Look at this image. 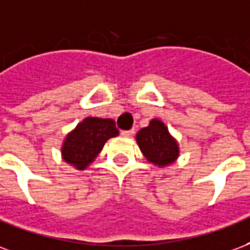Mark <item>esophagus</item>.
Segmentation results:
<instances>
[{"label": "esophagus", "instance_id": "obj_1", "mask_svg": "<svg viewBox=\"0 0 250 250\" xmlns=\"http://www.w3.org/2000/svg\"><path fill=\"white\" fill-rule=\"evenodd\" d=\"M121 134H123L124 137H132L133 134H134V129H132V130H124Z\"/></svg>", "mask_w": 250, "mask_h": 250}]
</instances>
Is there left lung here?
Returning <instances> with one entry per match:
<instances>
[{
	"mask_svg": "<svg viewBox=\"0 0 250 250\" xmlns=\"http://www.w3.org/2000/svg\"><path fill=\"white\" fill-rule=\"evenodd\" d=\"M136 141L144 157L158 167H167L177 161L180 145L160 118H153L146 127L140 129Z\"/></svg>",
	"mask_w": 250,
	"mask_h": 250,
	"instance_id": "1",
	"label": "left lung"
}]
</instances>
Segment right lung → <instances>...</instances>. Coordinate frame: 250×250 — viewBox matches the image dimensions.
Listing matches in <instances>:
<instances>
[{"label": "right lung", "instance_id": "right-lung-1", "mask_svg": "<svg viewBox=\"0 0 250 250\" xmlns=\"http://www.w3.org/2000/svg\"><path fill=\"white\" fill-rule=\"evenodd\" d=\"M118 134L120 132L112 118H83L63 138L61 157L77 170H85L101 153L107 140Z\"/></svg>", "mask_w": 250, "mask_h": 250}]
</instances>
